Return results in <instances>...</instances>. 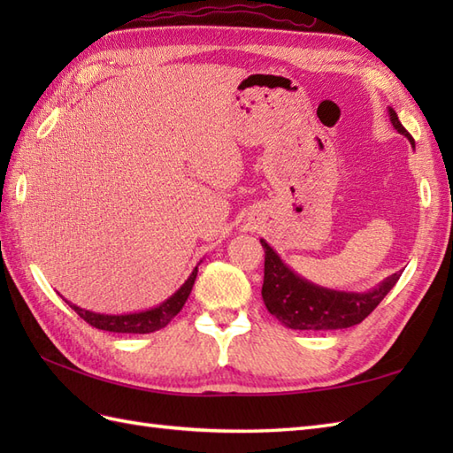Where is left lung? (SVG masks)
Masks as SVG:
<instances>
[{"instance_id": "left-lung-1", "label": "left lung", "mask_w": 453, "mask_h": 453, "mask_svg": "<svg viewBox=\"0 0 453 453\" xmlns=\"http://www.w3.org/2000/svg\"><path fill=\"white\" fill-rule=\"evenodd\" d=\"M389 119L393 128L407 136L415 146L393 109H389ZM261 245L265 249V282L261 292L265 305L278 321L290 329L333 331L358 325L380 305L401 276V273L391 274L378 288L364 294L336 292L307 282L282 263V258L265 239H261Z\"/></svg>"}]
</instances>
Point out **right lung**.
Listing matches in <instances>:
<instances>
[{"label":"right lung","instance_id":"1","mask_svg":"<svg viewBox=\"0 0 453 453\" xmlns=\"http://www.w3.org/2000/svg\"><path fill=\"white\" fill-rule=\"evenodd\" d=\"M196 273H198V266L192 271V274L187 278V282L182 284L179 290L169 297V300H165L156 307H151V310H148V311L128 313V315H104V313H93L88 310H81V307L73 305L67 300H65V303L70 305L83 321H88L91 326H95V329L109 331V333L146 334V333L163 329V326H165L173 319V317H175L182 310V305H185L192 286H195Z\"/></svg>","mask_w":453,"mask_h":453}]
</instances>
